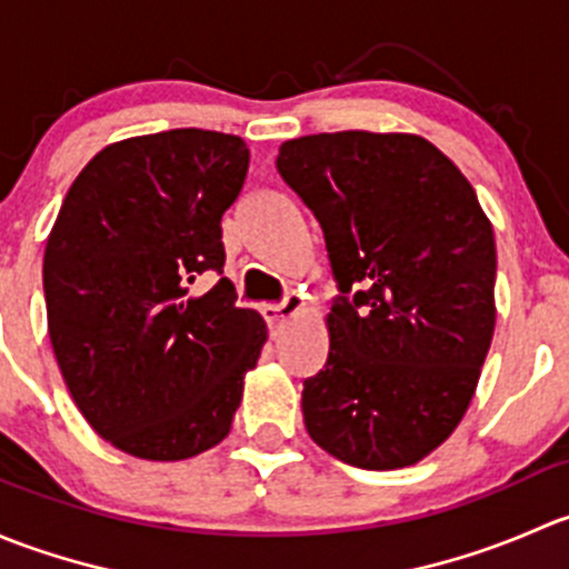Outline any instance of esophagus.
Returning a JSON list of instances; mask_svg holds the SVG:
<instances>
[{
	"mask_svg": "<svg viewBox=\"0 0 569 569\" xmlns=\"http://www.w3.org/2000/svg\"><path fill=\"white\" fill-rule=\"evenodd\" d=\"M302 308H306V297H300L297 291H289V295L283 297V302H269V306L261 308V313L269 327H278L280 321L291 319L295 313H300Z\"/></svg>",
	"mask_w": 569,
	"mask_h": 569,
	"instance_id": "1",
	"label": "esophagus"
}]
</instances>
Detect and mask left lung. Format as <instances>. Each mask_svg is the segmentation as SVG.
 <instances>
[{
	"label": "left lung",
	"mask_w": 569,
	"mask_h": 569,
	"mask_svg": "<svg viewBox=\"0 0 569 569\" xmlns=\"http://www.w3.org/2000/svg\"><path fill=\"white\" fill-rule=\"evenodd\" d=\"M278 173L319 220L341 297L302 382L313 443L366 470L432 455L462 421L496 330V237L470 181L405 131L286 140Z\"/></svg>",
	"instance_id": "left-lung-1"
}]
</instances>
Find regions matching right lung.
Returning <instances> with one entry per match:
<instances>
[{"mask_svg": "<svg viewBox=\"0 0 569 569\" xmlns=\"http://www.w3.org/2000/svg\"><path fill=\"white\" fill-rule=\"evenodd\" d=\"M242 137L173 129L96 153L68 189L43 252L57 366L84 421L114 449L178 462L231 432L267 343L220 278V220L248 176Z\"/></svg>", "mask_w": 569, "mask_h": 569, "instance_id": "right-lung-1", "label": "right lung"}]
</instances>
